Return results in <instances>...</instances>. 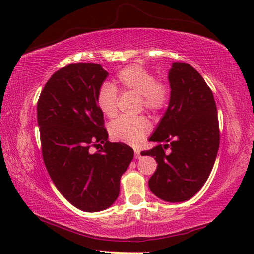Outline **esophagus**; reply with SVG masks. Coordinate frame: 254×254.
<instances>
[{"mask_svg": "<svg viewBox=\"0 0 254 254\" xmlns=\"http://www.w3.org/2000/svg\"><path fill=\"white\" fill-rule=\"evenodd\" d=\"M134 158L135 159L141 158V151H140V150H134Z\"/></svg>", "mask_w": 254, "mask_h": 254, "instance_id": "esophagus-1", "label": "esophagus"}]
</instances>
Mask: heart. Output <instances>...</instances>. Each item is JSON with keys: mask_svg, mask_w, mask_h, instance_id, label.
Masks as SVG:
<instances>
[{"mask_svg": "<svg viewBox=\"0 0 254 254\" xmlns=\"http://www.w3.org/2000/svg\"><path fill=\"white\" fill-rule=\"evenodd\" d=\"M117 81L122 92H133L141 97L140 105L152 113H160L168 107L171 100V86L165 79H157L151 70L141 65L124 67L117 75ZM119 92L111 83H103L97 91L96 103L100 111L107 118L118 113ZM112 139L127 144H137L151 131L149 120L139 117H119L109 126Z\"/></svg>", "mask_w": 254, "mask_h": 254, "instance_id": "heart-1", "label": "heart"}]
</instances>
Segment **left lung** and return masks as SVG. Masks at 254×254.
<instances>
[{"instance_id":"obj_1","label":"left lung","mask_w":254,"mask_h":254,"mask_svg":"<svg viewBox=\"0 0 254 254\" xmlns=\"http://www.w3.org/2000/svg\"><path fill=\"white\" fill-rule=\"evenodd\" d=\"M169 83V106L149 139L166 144L141 154L158 163L149 179L151 191L162 200L179 203L191 198L207 180L220 147V127L212 89L195 68L174 63Z\"/></svg>"}]
</instances>
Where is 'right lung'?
I'll return each instance as SVG.
<instances>
[{
	"mask_svg": "<svg viewBox=\"0 0 254 254\" xmlns=\"http://www.w3.org/2000/svg\"><path fill=\"white\" fill-rule=\"evenodd\" d=\"M107 75L98 64H70L51 76L37 104L46 168L60 194L84 212H100L117 200L134 153L126 143L107 140L96 103Z\"/></svg>",
	"mask_w": 254,
	"mask_h": 254,
	"instance_id": "1",
	"label": "right lung"
}]
</instances>
